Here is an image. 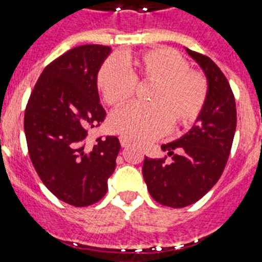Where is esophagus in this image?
I'll list each match as a JSON object with an SVG mask.
<instances>
[{
  "label": "esophagus",
  "instance_id": "34e87169",
  "mask_svg": "<svg viewBox=\"0 0 262 262\" xmlns=\"http://www.w3.org/2000/svg\"><path fill=\"white\" fill-rule=\"evenodd\" d=\"M119 142H120V145H122V147H123V148L128 147V145H129V142H128V140H127L126 138H123V136H120Z\"/></svg>",
  "mask_w": 262,
  "mask_h": 262
}]
</instances>
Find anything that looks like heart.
<instances>
[{"label": "heart", "instance_id": "b5f03b06", "mask_svg": "<svg viewBox=\"0 0 262 262\" xmlns=\"http://www.w3.org/2000/svg\"><path fill=\"white\" fill-rule=\"evenodd\" d=\"M136 82L152 84L148 102L131 103L111 115L110 128L129 142L148 143L165 135L174 126H189L198 118L206 98L207 82L189 69L186 60L169 48L127 56L120 62L108 59L97 76V85L106 102L118 106L135 92Z\"/></svg>", "mask_w": 262, "mask_h": 262}]
</instances>
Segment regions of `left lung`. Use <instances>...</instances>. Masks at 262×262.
<instances>
[{"label":"left lung","mask_w":262,"mask_h":262,"mask_svg":"<svg viewBox=\"0 0 262 262\" xmlns=\"http://www.w3.org/2000/svg\"><path fill=\"white\" fill-rule=\"evenodd\" d=\"M207 78V98L195 124L180 139L161 145L172 163L148 159L143 177L156 202L180 209L200 201L221 178L236 129V103L223 72L210 57L186 48Z\"/></svg>","instance_id":"left-lung-1"}]
</instances>
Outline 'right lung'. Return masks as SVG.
Returning a JSON list of instances; mask_svg holds the SVG:
<instances>
[{"label": "right lung", "mask_w": 262, "mask_h": 262, "mask_svg": "<svg viewBox=\"0 0 262 262\" xmlns=\"http://www.w3.org/2000/svg\"><path fill=\"white\" fill-rule=\"evenodd\" d=\"M110 52L107 46L86 45L53 60L41 72L25 113L32 165L53 195L75 207L103 198L120 149L117 136L85 144L88 129L106 117L97 76Z\"/></svg>", "instance_id": "1"}]
</instances>
